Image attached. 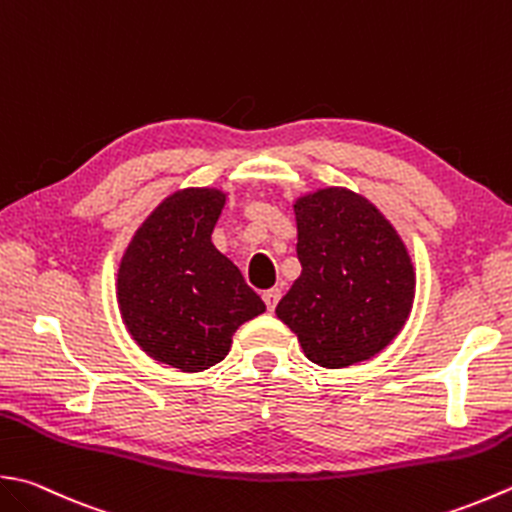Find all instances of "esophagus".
I'll return each mask as SVG.
<instances>
[{
    "label": "esophagus",
    "instance_id": "esophagus-1",
    "mask_svg": "<svg viewBox=\"0 0 512 512\" xmlns=\"http://www.w3.org/2000/svg\"><path fill=\"white\" fill-rule=\"evenodd\" d=\"M264 304H266V308L270 310V313H273L275 310V306H277V302L279 299H282V290L279 288H270V290H264Z\"/></svg>",
    "mask_w": 512,
    "mask_h": 512
}]
</instances>
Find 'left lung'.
I'll use <instances>...</instances> for the list:
<instances>
[{"instance_id":"obj_1","label":"left lung","mask_w":512,"mask_h":512,"mask_svg":"<svg viewBox=\"0 0 512 512\" xmlns=\"http://www.w3.org/2000/svg\"><path fill=\"white\" fill-rule=\"evenodd\" d=\"M293 210L302 275L275 315L313 364L366 362L402 333L413 310L417 275L408 246L382 210L344 186L299 195Z\"/></svg>"}]
</instances>
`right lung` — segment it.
Returning a JSON list of instances; mask_svg holds the SVG:
<instances>
[{
	"label": "right lung",
	"mask_w": 512,
	"mask_h": 512,
	"mask_svg": "<svg viewBox=\"0 0 512 512\" xmlns=\"http://www.w3.org/2000/svg\"><path fill=\"white\" fill-rule=\"evenodd\" d=\"M226 199L213 186L175 190L119 259L115 286L126 330L148 357L182 373L222 362L235 330L266 310L210 239Z\"/></svg>",
	"instance_id": "add662e5"
}]
</instances>
